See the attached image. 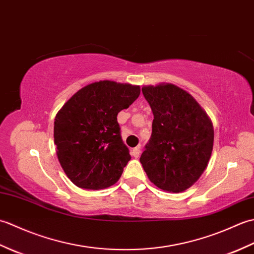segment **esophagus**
I'll return each instance as SVG.
<instances>
[{"mask_svg": "<svg viewBox=\"0 0 254 254\" xmlns=\"http://www.w3.org/2000/svg\"><path fill=\"white\" fill-rule=\"evenodd\" d=\"M131 154H132V156L133 157H135V158H137L138 156H139V154H141V147L139 146H136V147H134L132 150H131Z\"/></svg>", "mask_w": 254, "mask_h": 254, "instance_id": "obj_1", "label": "esophagus"}]
</instances>
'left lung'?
<instances>
[{
	"mask_svg": "<svg viewBox=\"0 0 254 254\" xmlns=\"http://www.w3.org/2000/svg\"><path fill=\"white\" fill-rule=\"evenodd\" d=\"M142 91L154 120L152 136L139 161L156 187L174 193L186 191L208 165L213 123L198 102L174 84L143 86Z\"/></svg>",
	"mask_w": 254,
	"mask_h": 254,
	"instance_id": "obj_1",
	"label": "left lung"
}]
</instances>
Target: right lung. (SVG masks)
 <instances>
[{
    "instance_id": "right-lung-1",
    "label": "right lung",
    "mask_w": 254,
    "mask_h": 254,
    "mask_svg": "<svg viewBox=\"0 0 254 254\" xmlns=\"http://www.w3.org/2000/svg\"><path fill=\"white\" fill-rule=\"evenodd\" d=\"M139 93L138 85L99 80L80 88L58 111L53 130L57 156L75 186L101 190L120 179L131 155L117 116Z\"/></svg>"
}]
</instances>
